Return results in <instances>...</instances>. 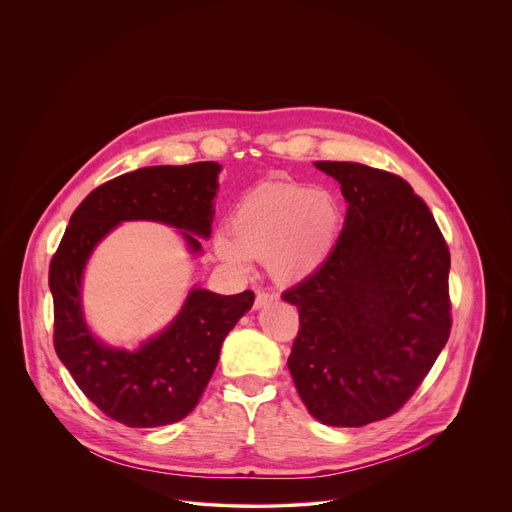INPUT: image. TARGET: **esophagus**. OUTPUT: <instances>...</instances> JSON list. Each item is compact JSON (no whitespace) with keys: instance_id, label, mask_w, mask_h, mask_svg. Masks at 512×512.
<instances>
[{"instance_id":"34e87169","label":"esophagus","mask_w":512,"mask_h":512,"mask_svg":"<svg viewBox=\"0 0 512 512\" xmlns=\"http://www.w3.org/2000/svg\"><path fill=\"white\" fill-rule=\"evenodd\" d=\"M277 300H279V294H275V292H271V290H259L257 296H255L253 308L259 310V308H265V306H269V304H273V302H277Z\"/></svg>"}]
</instances>
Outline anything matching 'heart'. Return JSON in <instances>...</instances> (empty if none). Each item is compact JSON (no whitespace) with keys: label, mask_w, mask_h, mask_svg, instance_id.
Instances as JSON below:
<instances>
[{"label":"heart","mask_w":512,"mask_h":512,"mask_svg":"<svg viewBox=\"0 0 512 512\" xmlns=\"http://www.w3.org/2000/svg\"><path fill=\"white\" fill-rule=\"evenodd\" d=\"M341 228L338 198L300 182H267L247 192L231 212L229 235H216V253L247 271L249 259L267 261L273 277L296 283L330 255Z\"/></svg>","instance_id":"1"}]
</instances>
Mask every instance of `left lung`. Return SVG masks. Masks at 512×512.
Returning <instances> with one entry per match:
<instances>
[{"mask_svg": "<svg viewBox=\"0 0 512 512\" xmlns=\"http://www.w3.org/2000/svg\"><path fill=\"white\" fill-rule=\"evenodd\" d=\"M314 165L340 182L347 214L328 259L283 292L300 316L288 371L314 418L357 428L400 410L450 338V249L398 174Z\"/></svg>", "mask_w": 512, "mask_h": 512, "instance_id": "8db88e82", "label": "left lung"}]
</instances>
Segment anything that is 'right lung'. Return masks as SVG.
<instances>
[{"instance_id":"obj_1","label":"right lung","mask_w":512,"mask_h":512,"mask_svg":"<svg viewBox=\"0 0 512 512\" xmlns=\"http://www.w3.org/2000/svg\"><path fill=\"white\" fill-rule=\"evenodd\" d=\"M220 165L145 167L92 190L74 210L49 269L55 302V349L80 391L106 416L129 428H157L188 416L202 397L220 349L255 294L222 296L192 288L182 310L137 351L96 340L82 314L80 284L94 247L129 220L182 229L192 253L202 249L214 220Z\"/></svg>"}]
</instances>
